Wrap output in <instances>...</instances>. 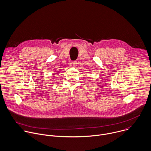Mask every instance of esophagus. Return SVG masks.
Returning a JSON list of instances; mask_svg holds the SVG:
<instances>
[{
	"mask_svg": "<svg viewBox=\"0 0 151 151\" xmlns=\"http://www.w3.org/2000/svg\"><path fill=\"white\" fill-rule=\"evenodd\" d=\"M77 61H73V62H71V63L70 64V67H76L77 66Z\"/></svg>",
	"mask_w": 151,
	"mask_h": 151,
	"instance_id": "34e87169",
	"label": "esophagus"
}]
</instances>
